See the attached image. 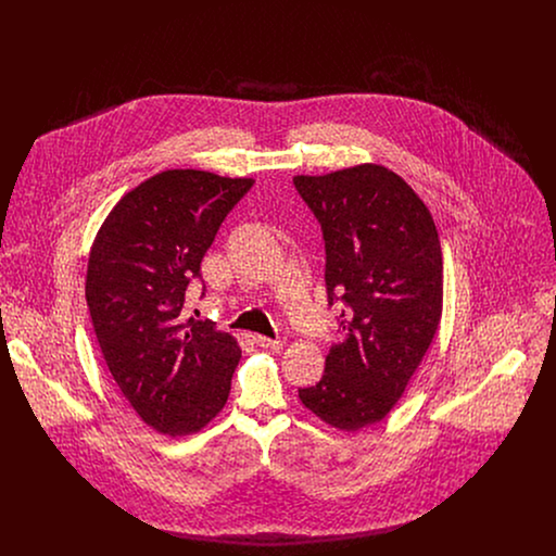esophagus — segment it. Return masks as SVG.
<instances>
[{"label": "esophagus", "instance_id": "1", "mask_svg": "<svg viewBox=\"0 0 556 556\" xmlns=\"http://www.w3.org/2000/svg\"><path fill=\"white\" fill-rule=\"evenodd\" d=\"M252 340L261 345V348H268V350H279V348L283 345L281 340H270V338H266V336H252Z\"/></svg>", "mask_w": 556, "mask_h": 556}]
</instances>
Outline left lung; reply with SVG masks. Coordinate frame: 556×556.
<instances>
[{"label":"left lung","mask_w":556,"mask_h":556,"mask_svg":"<svg viewBox=\"0 0 556 556\" xmlns=\"http://www.w3.org/2000/svg\"><path fill=\"white\" fill-rule=\"evenodd\" d=\"M293 186L320 223L329 306H345L344 340L331 345L317 386L298 396L320 421L358 431L394 408L438 331V229L413 187L379 164L298 175Z\"/></svg>","instance_id":"left-lung-1"}]
</instances>
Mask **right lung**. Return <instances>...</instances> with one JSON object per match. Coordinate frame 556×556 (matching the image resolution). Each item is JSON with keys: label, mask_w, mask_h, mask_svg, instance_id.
I'll use <instances>...</instances> for the list:
<instances>
[{"label": "right lung", "mask_w": 556, "mask_h": 556, "mask_svg": "<svg viewBox=\"0 0 556 556\" xmlns=\"http://www.w3.org/2000/svg\"><path fill=\"white\" fill-rule=\"evenodd\" d=\"M252 186L164 170L118 200L91 245L85 298L108 369L141 421L164 435L195 433L227 404L238 342L184 308L220 223Z\"/></svg>", "instance_id": "right-lung-1"}]
</instances>
